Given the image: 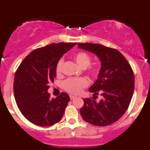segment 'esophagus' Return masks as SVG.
Listing matches in <instances>:
<instances>
[{"label":"esophagus","instance_id":"esophagus-1","mask_svg":"<svg viewBox=\"0 0 150 150\" xmlns=\"http://www.w3.org/2000/svg\"><path fill=\"white\" fill-rule=\"evenodd\" d=\"M76 98L75 96H74V95H70V98H71V100H73V99H74Z\"/></svg>","mask_w":150,"mask_h":150}]
</instances>
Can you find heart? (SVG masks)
<instances>
[{
	"label": "heart",
	"mask_w": 150,
	"mask_h": 150,
	"mask_svg": "<svg viewBox=\"0 0 150 150\" xmlns=\"http://www.w3.org/2000/svg\"><path fill=\"white\" fill-rule=\"evenodd\" d=\"M74 61L81 68H86L88 75L91 77H97L100 73V66L99 64H90L91 60V55L86 52H77L74 54ZM63 59H60L57 62L55 66V72L57 75H61L62 72V64ZM88 82L86 78H69L63 83V88L66 91L73 95H77L80 93L82 90L88 86Z\"/></svg>",
	"instance_id": "1"
}]
</instances>
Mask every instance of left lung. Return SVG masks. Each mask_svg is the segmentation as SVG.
I'll use <instances>...</instances> for the list:
<instances>
[{
  "label": "left lung",
  "mask_w": 150,
  "mask_h": 150,
  "mask_svg": "<svg viewBox=\"0 0 150 150\" xmlns=\"http://www.w3.org/2000/svg\"><path fill=\"white\" fill-rule=\"evenodd\" d=\"M78 47L95 54L101 62L98 79L89 88L102 99L85 98L80 114L87 122L107 126L116 122L128 109L134 88V76L126 59L116 49L98 43H79Z\"/></svg>",
  "instance_id": "left-lung-1"
}]
</instances>
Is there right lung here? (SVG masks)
I'll list each match as a JSON object with an SVG mask.
<instances>
[{"mask_svg": "<svg viewBox=\"0 0 150 150\" xmlns=\"http://www.w3.org/2000/svg\"><path fill=\"white\" fill-rule=\"evenodd\" d=\"M76 43H59L36 49L17 69L13 91L18 109L29 122L50 126L62 120L70 97L65 92L51 98L47 92L56 76L57 62Z\"/></svg>", "mask_w": 150, "mask_h": 150, "instance_id": "right-lung-1", "label": "right lung"}]
</instances>
